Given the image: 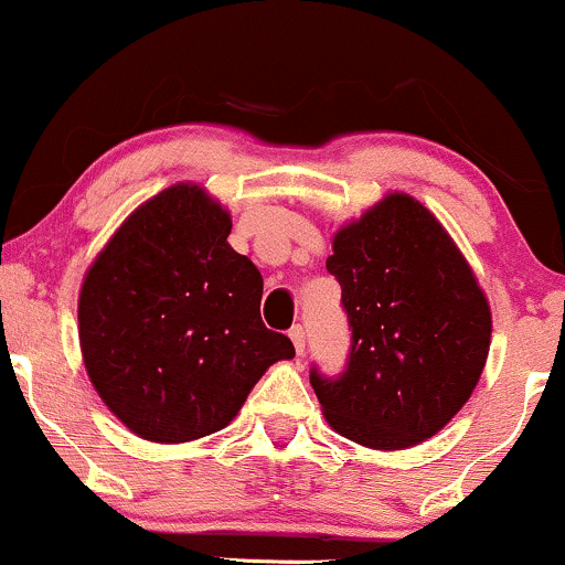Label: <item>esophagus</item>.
<instances>
[{
	"instance_id": "esophagus-1",
	"label": "esophagus",
	"mask_w": 565,
	"mask_h": 565,
	"mask_svg": "<svg viewBox=\"0 0 565 565\" xmlns=\"http://www.w3.org/2000/svg\"><path fill=\"white\" fill-rule=\"evenodd\" d=\"M289 337H291V345H295L297 355H302L305 350V329L302 327H291L289 329Z\"/></svg>"
}]
</instances>
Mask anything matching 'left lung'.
Returning a JSON list of instances; mask_svg holds the SVG:
<instances>
[{
    "label": "left lung",
    "instance_id": "left-lung-1",
    "mask_svg": "<svg viewBox=\"0 0 565 565\" xmlns=\"http://www.w3.org/2000/svg\"><path fill=\"white\" fill-rule=\"evenodd\" d=\"M327 270L353 327L340 380L310 372L329 427L366 449L433 438L476 391L491 345V308L476 270L438 217L385 193L340 225Z\"/></svg>",
    "mask_w": 565,
    "mask_h": 565
}]
</instances>
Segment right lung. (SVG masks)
<instances>
[{
  "label": "right lung",
  "instance_id": "add662e5",
  "mask_svg": "<svg viewBox=\"0 0 565 565\" xmlns=\"http://www.w3.org/2000/svg\"><path fill=\"white\" fill-rule=\"evenodd\" d=\"M231 212L199 183L142 201L79 289L87 377L129 433L188 444L223 430L289 337L260 319L263 276L231 249Z\"/></svg>",
  "mask_w": 565,
  "mask_h": 565
}]
</instances>
